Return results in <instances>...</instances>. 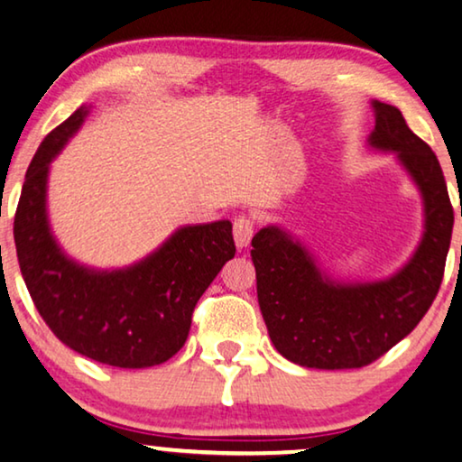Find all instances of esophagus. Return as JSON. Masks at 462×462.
Instances as JSON below:
<instances>
[{"label": "esophagus", "mask_w": 462, "mask_h": 462, "mask_svg": "<svg viewBox=\"0 0 462 462\" xmlns=\"http://www.w3.org/2000/svg\"><path fill=\"white\" fill-rule=\"evenodd\" d=\"M234 243H236L238 249H245L246 245L251 243L253 234H254V219L246 213H240V216L234 217Z\"/></svg>", "instance_id": "obj_1"}]
</instances>
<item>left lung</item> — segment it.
<instances>
[{"label":"left lung","mask_w":462,"mask_h":462,"mask_svg":"<svg viewBox=\"0 0 462 462\" xmlns=\"http://www.w3.org/2000/svg\"><path fill=\"white\" fill-rule=\"evenodd\" d=\"M374 109L369 143L396 151L423 195L425 232L409 263L374 284H340L321 275L311 254L275 226L251 243L267 332L278 353L302 367L356 369L380 359L417 328L444 278L454 209L438 157L401 109L380 101Z\"/></svg>","instance_id":"obj_1"}]
</instances>
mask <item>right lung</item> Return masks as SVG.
<instances>
[{"mask_svg":"<svg viewBox=\"0 0 462 462\" xmlns=\"http://www.w3.org/2000/svg\"><path fill=\"white\" fill-rule=\"evenodd\" d=\"M85 116L79 107L55 126L26 170L14 216L20 272L39 315L66 346L112 367H153L184 346L199 299L236 253L232 224L180 228L128 270L93 272L68 259L47 226V171Z\"/></svg>","mask_w":462,"mask_h":462,"instance_id":"right-lung-1","label":"right lung"}]
</instances>
